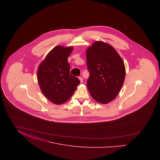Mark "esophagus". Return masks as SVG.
Here are the masks:
<instances>
[{"label": "esophagus", "mask_w": 160, "mask_h": 160, "mask_svg": "<svg viewBox=\"0 0 160 160\" xmlns=\"http://www.w3.org/2000/svg\"><path fill=\"white\" fill-rule=\"evenodd\" d=\"M79 80H80V83H82V82H83V78H82V77H79Z\"/></svg>", "instance_id": "obj_1"}]
</instances>
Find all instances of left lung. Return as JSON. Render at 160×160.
I'll list each match as a JSON object with an SVG mask.
<instances>
[{
  "instance_id": "obj_1",
  "label": "left lung",
  "mask_w": 160,
  "mask_h": 160,
  "mask_svg": "<svg viewBox=\"0 0 160 160\" xmlns=\"http://www.w3.org/2000/svg\"><path fill=\"white\" fill-rule=\"evenodd\" d=\"M87 67L90 75L87 87L93 99L108 104L122 88L125 77V67L114 48L102 41H96L88 47Z\"/></svg>"
}]
</instances>
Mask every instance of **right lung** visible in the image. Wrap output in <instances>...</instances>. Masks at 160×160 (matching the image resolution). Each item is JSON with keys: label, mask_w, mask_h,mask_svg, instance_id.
Instances as JSON below:
<instances>
[{"label": "right lung", "mask_w": 160, "mask_h": 160, "mask_svg": "<svg viewBox=\"0 0 160 160\" xmlns=\"http://www.w3.org/2000/svg\"><path fill=\"white\" fill-rule=\"evenodd\" d=\"M72 50V46H56L38 67L37 79L41 92L57 105L67 101L80 83L78 78L69 73L68 58Z\"/></svg>", "instance_id": "add662e5"}]
</instances>
